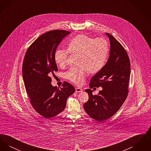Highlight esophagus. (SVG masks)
Listing matches in <instances>:
<instances>
[{
  "mask_svg": "<svg viewBox=\"0 0 151 151\" xmlns=\"http://www.w3.org/2000/svg\"><path fill=\"white\" fill-rule=\"evenodd\" d=\"M83 91V89L80 88H75V92H81Z\"/></svg>",
  "mask_w": 151,
  "mask_h": 151,
  "instance_id": "1",
  "label": "esophagus"
}]
</instances>
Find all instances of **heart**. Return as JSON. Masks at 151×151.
Listing matches in <instances>:
<instances>
[{"mask_svg": "<svg viewBox=\"0 0 151 151\" xmlns=\"http://www.w3.org/2000/svg\"><path fill=\"white\" fill-rule=\"evenodd\" d=\"M68 52L79 55L78 67L72 68L65 73V78L80 86L84 80L86 72L93 74L99 72L106 61L109 53L108 42L104 38H94L79 35L69 42L67 50L58 49L54 59L60 67L66 65Z\"/></svg>", "mask_w": 151, "mask_h": 151, "instance_id": "1", "label": "heart"}]
</instances>
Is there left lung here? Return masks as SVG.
Wrapping results in <instances>:
<instances>
[{
	"label": "left lung",
	"instance_id": "obj_1",
	"mask_svg": "<svg viewBox=\"0 0 151 151\" xmlns=\"http://www.w3.org/2000/svg\"><path fill=\"white\" fill-rule=\"evenodd\" d=\"M110 55L106 63L91 79L89 88L101 86L103 90L93 95L86 89L89 100L83 105L86 113L96 121H103L115 114L126 100L129 93L130 62L122 45L110 34Z\"/></svg>",
	"mask_w": 151,
	"mask_h": 151
}]
</instances>
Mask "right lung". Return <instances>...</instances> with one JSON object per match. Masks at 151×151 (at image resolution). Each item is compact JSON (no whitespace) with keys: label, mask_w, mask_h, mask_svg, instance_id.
Listing matches in <instances>:
<instances>
[{"label":"right lung","mask_w":151,"mask_h":151,"mask_svg":"<svg viewBox=\"0 0 151 151\" xmlns=\"http://www.w3.org/2000/svg\"><path fill=\"white\" fill-rule=\"evenodd\" d=\"M70 33L64 30L49 31L37 38L29 46L22 63V77L30 102L36 111L46 118L60 113L67 98L75 91L65 81L60 88L53 86L50 76L58 71L54 59L58 45Z\"/></svg>","instance_id":"obj_1"}]
</instances>
